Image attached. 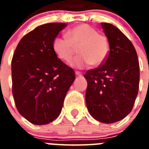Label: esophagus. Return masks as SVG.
<instances>
[{"label": "esophagus", "mask_w": 149, "mask_h": 149, "mask_svg": "<svg viewBox=\"0 0 149 149\" xmlns=\"http://www.w3.org/2000/svg\"><path fill=\"white\" fill-rule=\"evenodd\" d=\"M75 73H76V75H77V76H78V77H82V76H83V73L80 72H79V71H76V72H75Z\"/></svg>", "instance_id": "esophagus-1"}]
</instances>
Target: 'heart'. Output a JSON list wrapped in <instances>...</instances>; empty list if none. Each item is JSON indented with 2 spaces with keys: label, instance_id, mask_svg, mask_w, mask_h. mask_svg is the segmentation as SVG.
I'll use <instances>...</instances> for the list:
<instances>
[{
  "label": "heart",
  "instance_id": "b5f03b06",
  "mask_svg": "<svg viewBox=\"0 0 149 149\" xmlns=\"http://www.w3.org/2000/svg\"><path fill=\"white\" fill-rule=\"evenodd\" d=\"M65 36H57L52 42V49L58 58L69 62L78 50L79 56L71 62V65L85 67L91 64L99 66L108 58L111 43L105 35L100 34L95 28L86 24L73 27Z\"/></svg>",
  "mask_w": 149,
  "mask_h": 149
}]
</instances>
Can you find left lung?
Listing matches in <instances>:
<instances>
[{
    "label": "left lung",
    "instance_id": "obj_1",
    "mask_svg": "<svg viewBox=\"0 0 149 149\" xmlns=\"http://www.w3.org/2000/svg\"><path fill=\"white\" fill-rule=\"evenodd\" d=\"M111 43L106 62L84 75L87 81L86 104L91 116L111 124L132 111L139 88V63L131 41L114 25L101 23Z\"/></svg>",
    "mask_w": 149,
    "mask_h": 149
}]
</instances>
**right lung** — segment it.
<instances>
[{"instance_id": "add662e5", "label": "right lung", "mask_w": 149, "mask_h": 149, "mask_svg": "<svg viewBox=\"0 0 149 149\" xmlns=\"http://www.w3.org/2000/svg\"><path fill=\"white\" fill-rule=\"evenodd\" d=\"M67 24L48 23L25 35L11 60L12 93L17 111L34 125H46L60 114L74 70L58 58L52 42Z\"/></svg>"}]
</instances>
